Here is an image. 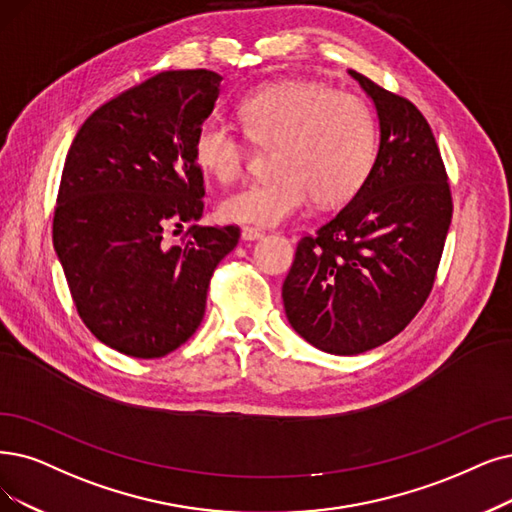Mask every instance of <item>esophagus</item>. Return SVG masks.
Returning <instances> with one entry per match:
<instances>
[{
    "label": "esophagus",
    "mask_w": 512,
    "mask_h": 512,
    "mask_svg": "<svg viewBox=\"0 0 512 512\" xmlns=\"http://www.w3.org/2000/svg\"><path fill=\"white\" fill-rule=\"evenodd\" d=\"M264 233L260 229H254V227H243L241 229V239L243 241H256V239H262Z\"/></svg>",
    "instance_id": "1"
}]
</instances>
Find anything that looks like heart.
<instances>
[{"instance_id": "1", "label": "heart", "mask_w": 512, "mask_h": 512, "mask_svg": "<svg viewBox=\"0 0 512 512\" xmlns=\"http://www.w3.org/2000/svg\"><path fill=\"white\" fill-rule=\"evenodd\" d=\"M245 134L273 145L269 178L252 180L220 203V214L243 224L275 227L313 199L334 206L351 199L370 176L378 151L372 109L353 94L315 81H277L239 105ZM197 166L218 182L241 176L248 142L218 117L203 119L193 140Z\"/></svg>"}]
</instances>
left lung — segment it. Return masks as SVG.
<instances>
[{
    "instance_id": "obj_1",
    "label": "left lung",
    "mask_w": 512,
    "mask_h": 512,
    "mask_svg": "<svg viewBox=\"0 0 512 512\" xmlns=\"http://www.w3.org/2000/svg\"><path fill=\"white\" fill-rule=\"evenodd\" d=\"M372 98L380 147L355 197L298 241L283 281L294 330L315 349L359 355L395 338L433 290L452 222V191L424 115L357 71Z\"/></svg>"
}]
</instances>
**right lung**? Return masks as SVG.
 Listing matches in <instances>:
<instances>
[{"instance_id":"add662e5","label":"right lung","mask_w":512,"mask_h":512,"mask_svg":"<svg viewBox=\"0 0 512 512\" xmlns=\"http://www.w3.org/2000/svg\"><path fill=\"white\" fill-rule=\"evenodd\" d=\"M220 81L206 69L157 73L98 107L67 153L54 250L81 321L128 357H163L195 334L214 269L239 241L233 224L163 241L203 214L193 140Z\"/></svg>"}]
</instances>
